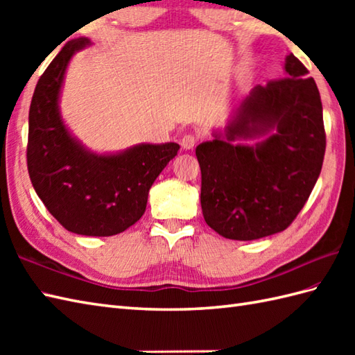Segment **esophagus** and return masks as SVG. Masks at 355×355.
<instances>
[{
	"label": "esophagus",
	"mask_w": 355,
	"mask_h": 355,
	"mask_svg": "<svg viewBox=\"0 0 355 355\" xmlns=\"http://www.w3.org/2000/svg\"><path fill=\"white\" fill-rule=\"evenodd\" d=\"M197 141H198V137L197 135H193V134H186V135H183V139H182V148L183 149H192L195 145H197Z\"/></svg>",
	"instance_id": "obj_1"
}]
</instances>
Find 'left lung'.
Here are the masks:
<instances>
[{"label":"left lung","instance_id":"left-lung-1","mask_svg":"<svg viewBox=\"0 0 355 355\" xmlns=\"http://www.w3.org/2000/svg\"><path fill=\"white\" fill-rule=\"evenodd\" d=\"M285 73L252 89L224 137L195 149L202 216L224 238L253 241L285 230L320 175L327 135L318 85L294 55ZM261 135L268 137L254 147L232 145Z\"/></svg>","mask_w":355,"mask_h":355}]
</instances>
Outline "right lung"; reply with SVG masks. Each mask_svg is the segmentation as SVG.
Listing matches in <instances>:
<instances>
[{"mask_svg": "<svg viewBox=\"0 0 355 355\" xmlns=\"http://www.w3.org/2000/svg\"><path fill=\"white\" fill-rule=\"evenodd\" d=\"M88 44L85 37L67 42L37 80L28 111L27 169L37 197L62 227L112 236L145 214L150 186L180 145H137L97 155L71 137L59 114V93L71 56Z\"/></svg>", "mask_w": 355, "mask_h": 355, "instance_id": "right-lung-1", "label": "right lung"}]
</instances>
